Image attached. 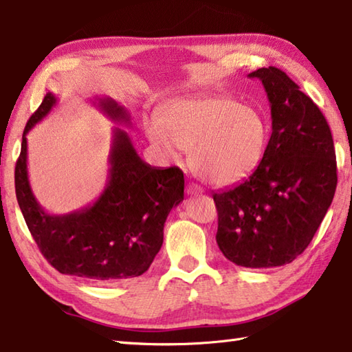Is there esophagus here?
<instances>
[{
    "instance_id": "obj_1",
    "label": "esophagus",
    "mask_w": 352,
    "mask_h": 352,
    "mask_svg": "<svg viewBox=\"0 0 352 352\" xmlns=\"http://www.w3.org/2000/svg\"><path fill=\"white\" fill-rule=\"evenodd\" d=\"M201 192H203V188L198 186L197 183H189L188 186H186V194L188 195H198V194H201Z\"/></svg>"
}]
</instances>
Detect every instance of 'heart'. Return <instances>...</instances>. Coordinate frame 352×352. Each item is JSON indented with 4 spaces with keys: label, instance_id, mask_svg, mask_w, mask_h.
<instances>
[{
    "label": "heart",
    "instance_id": "heart-1",
    "mask_svg": "<svg viewBox=\"0 0 352 352\" xmlns=\"http://www.w3.org/2000/svg\"><path fill=\"white\" fill-rule=\"evenodd\" d=\"M149 142L170 160L190 151L195 174L214 186L234 184L257 169L267 143V124L252 106L228 97L175 100L146 123Z\"/></svg>",
    "mask_w": 352,
    "mask_h": 352
}]
</instances>
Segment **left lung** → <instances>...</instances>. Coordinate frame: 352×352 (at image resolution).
<instances>
[{
    "label": "left lung",
    "instance_id": "1",
    "mask_svg": "<svg viewBox=\"0 0 352 352\" xmlns=\"http://www.w3.org/2000/svg\"><path fill=\"white\" fill-rule=\"evenodd\" d=\"M248 76L267 94L271 138L252 175L212 197L220 251L258 270L291 263L308 248L334 198L337 162L327 118L283 70Z\"/></svg>",
    "mask_w": 352,
    "mask_h": 352
}]
</instances>
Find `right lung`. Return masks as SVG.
<instances>
[{
    "label": "right lung",
    "instance_id": "add662e5",
    "mask_svg": "<svg viewBox=\"0 0 352 352\" xmlns=\"http://www.w3.org/2000/svg\"><path fill=\"white\" fill-rule=\"evenodd\" d=\"M56 104L47 92L23 132L15 166V192L35 243L61 274L112 283L142 276L163 245L164 221L184 198V177L178 168H154L133 149L127 132L113 127L109 175L103 194L87 208L65 215L44 210L32 192L28 175V132ZM98 107L115 123L129 126L131 115L112 98Z\"/></svg>",
    "mask_w": 352,
    "mask_h": 352
}]
</instances>
